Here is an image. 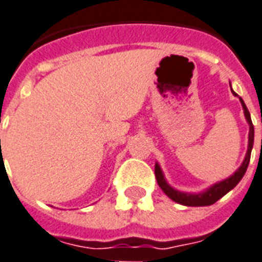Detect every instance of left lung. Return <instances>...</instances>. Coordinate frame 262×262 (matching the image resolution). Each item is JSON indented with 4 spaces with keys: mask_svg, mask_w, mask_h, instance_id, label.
<instances>
[{
    "mask_svg": "<svg viewBox=\"0 0 262 262\" xmlns=\"http://www.w3.org/2000/svg\"><path fill=\"white\" fill-rule=\"evenodd\" d=\"M234 93V92H233ZM235 95V93H234ZM241 104H242V108H244V114L246 121L249 124V144H248V151H246V156H245V160L242 162L239 167L237 169V171L231 174L230 177H227L226 180L221 181V183L214 184L212 187H210L204 192H200V193H185V192H180V190L171 188L169 184L166 183L165 180V176L161 170L160 165L156 164V179L157 183L160 185V188L165 192V194H167L169 198L173 200V202L179 203V204H183V206L188 207H204V206H211L216 203L221 198H223L227 192L233 189L238 183H239L244 174L246 173V169L249 166V162H250V154H252L253 148V142H254V127H253L252 118H250V114H249L248 108L245 105V102L242 98H239Z\"/></svg>",
    "mask_w": 262,
    "mask_h": 262,
    "instance_id": "obj_1",
    "label": "left lung"
}]
</instances>
